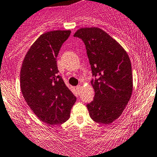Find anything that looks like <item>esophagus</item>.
I'll list each match as a JSON object with an SVG mask.
<instances>
[{
	"label": "esophagus",
	"instance_id": "34e87169",
	"mask_svg": "<svg viewBox=\"0 0 157 157\" xmlns=\"http://www.w3.org/2000/svg\"><path fill=\"white\" fill-rule=\"evenodd\" d=\"M81 87H82L81 85H78V86H77L76 88H77V91H80V90H81Z\"/></svg>",
	"mask_w": 157,
	"mask_h": 157
}]
</instances>
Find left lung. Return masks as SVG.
<instances>
[{"label": "left lung", "mask_w": 157, "mask_h": 157, "mask_svg": "<svg viewBox=\"0 0 157 157\" xmlns=\"http://www.w3.org/2000/svg\"><path fill=\"white\" fill-rule=\"evenodd\" d=\"M86 49L95 91L86 105L93 121L111 124L125 109L133 90L132 70L127 52L108 33L97 27L81 28L74 35Z\"/></svg>", "instance_id": "left-lung-1"}]
</instances>
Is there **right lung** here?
Here are the masks:
<instances>
[{"mask_svg": "<svg viewBox=\"0 0 157 157\" xmlns=\"http://www.w3.org/2000/svg\"><path fill=\"white\" fill-rule=\"evenodd\" d=\"M71 33L55 30L41 35L26 53L20 70L25 100L41 121L51 125L68 119L77 99L58 75L57 66V56Z\"/></svg>", "mask_w": 157, "mask_h": 157, "instance_id": "add662e5", "label": "right lung"}]
</instances>
